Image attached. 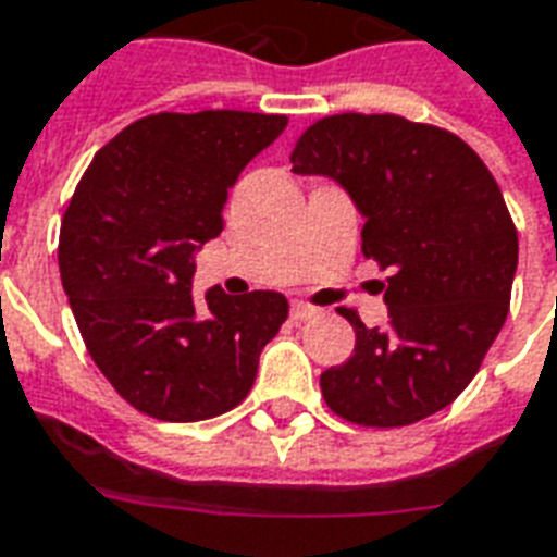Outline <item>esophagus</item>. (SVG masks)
Wrapping results in <instances>:
<instances>
[{
    "label": "esophagus",
    "mask_w": 557,
    "mask_h": 557,
    "mask_svg": "<svg viewBox=\"0 0 557 557\" xmlns=\"http://www.w3.org/2000/svg\"><path fill=\"white\" fill-rule=\"evenodd\" d=\"M315 315H319V310L310 307V304H304V300H295V304H292V319L295 321H310L315 319Z\"/></svg>",
    "instance_id": "esophagus-1"
}]
</instances>
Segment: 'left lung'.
<instances>
[{
	"label": "left lung",
	"instance_id": "obj_1",
	"mask_svg": "<svg viewBox=\"0 0 557 557\" xmlns=\"http://www.w3.org/2000/svg\"><path fill=\"white\" fill-rule=\"evenodd\" d=\"M289 159L354 197L362 257L389 271V327L342 307L357 345L321 372L324 401L360 428L422 422L467 389L508 319L520 242L498 183L455 132L401 114H327Z\"/></svg>",
	"mask_w": 557,
	"mask_h": 557
}]
</instances>
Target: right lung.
I'll list each match as a JSON object with an SVG mask.
<instances>
[{
	"instance_id": "right-lung-1",
	"label": "right lung",
	"mask_w": 557,
	"mask_h": 557,
	"mask_svg": "<svg viewBox=\"0 0 557 557\" xmlns=\"http://www.w3.org/2000/svg\"><path fill=\"white\" fill-rule=\"evenodd\" d=\"M283 129V114L159 111L117 132L70 197L61 286L90 360L138 413L200 422L250 393L289 300L209 289L197 310L195 250L224 230L226 188Z\"/></svg>"
}]
</instances>
